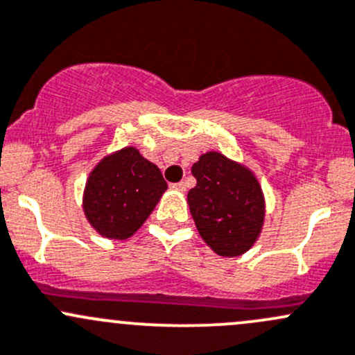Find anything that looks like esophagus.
<instances>
[{
	"instance_id": "obj_1",
	"label": "esophagus",
	"mask_w": 355,
	"mask_h": 355,
	"mask_svg": "<svg viewBox=\"0 0 355 355\" xmlns=\"http://www.w3.org/2000/svg\"><path fill=\"white\" fill-rule=\"evenodd\" d=\"M170 189L171 190H177V192H184L185 184H184V182H178V184H171Z\"/></svg>"
}]
</instances>
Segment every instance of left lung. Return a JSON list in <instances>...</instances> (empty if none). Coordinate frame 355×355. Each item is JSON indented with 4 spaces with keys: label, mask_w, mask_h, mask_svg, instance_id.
Here are the masks:
<instances>
[{
    "label": "left lung",
    "mask_w": 355,
    "mask_h": 355,
    "mask_svg": "<svg viewBox=\"0 0 355 355\" xmlns=\"http://www.w3.org/2000/svg\"><path fill=\"white\" fill-rule=\"evenodd\" d=\"M192 173L197 185L187 202L200 238L219 257L243 255L266 223V196L257 175L219 151L200 155Z\"/></svg>",
    "instance_id": "left-lung-1"
}]
</instances>
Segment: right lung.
Segmentation results:
<instances>
[{
  "label": "right lung",
  "mask_w": 355,
  "mask_h": 355,
  "mask_svg": "<svg viewBox=\"0 0 355 355\" xmlns=\"http://www.w3.org/2000/svg\"><path fill=\"white\" fill-rule=\"evenodd\" d=\"M166 189L159 168L139 149H117L89 171L83 190L85 218L100 236L128 240L144 225Z\"/></svg>",
  "instance_id": "obj_1"
}]
</instances>
